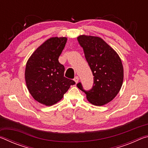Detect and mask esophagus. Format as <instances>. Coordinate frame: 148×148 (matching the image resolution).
<instances>
[{"label": "esophagus", "instance_id": "34e87169", "mask_svg": "<svg viewBox=\"0 0 148 148\" xmlns=\"http://www.w3.org/2000/svg\"><path fill=\"white\" fill-rule=\"evenodd\" d=\"M74 82H76V83L77 84V82H79V77H78V76H76V77H75L74 78Z\"/></svg>", "mask_w": 148, "mask_h": 148}]
</instances>
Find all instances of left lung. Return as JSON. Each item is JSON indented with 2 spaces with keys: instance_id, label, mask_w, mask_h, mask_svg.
Wrapping results in <instances>:
<instances>
[{
  "instance_id": "obj_1",
  "label": "left lung",
  "mask_w": 148,
  "mask_h": 148,
  "mask_svg": "<svg viewBox=\"0 0 148 148\" xmlns=\"http://www.w3.org/2000/svg\"><path fill=\"white\" fill-rule=\"evenodd\" d=\"M77 41L94 76L92 89L85 91L81 83L77 87L86 94L87 99L95 106H103L118 94L123 82V67L117 52L98 36L80 35Z\"/></svg>"
}]
</instances>
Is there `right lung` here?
I'll return each mask as SVG.
<instances>
[{
	"label": "right lung",
	"instance_id": "add662e5",
	"mask_svg": "<svg viewBox=\"0 0 148 148\" xmlns=\"http://www.w3.org/2000/svg\"><path fill=\"white\" fill-rule=\"evenodd\" d=\"M66 37H52L40 45L26 64L25 79L30 94L35 101L52 106L61 101L73 80L64 76V67L59 57L66 43Z\"/></svg>",
	"mask_w": 148,
	"mask_h": 148
}]
</instances>
